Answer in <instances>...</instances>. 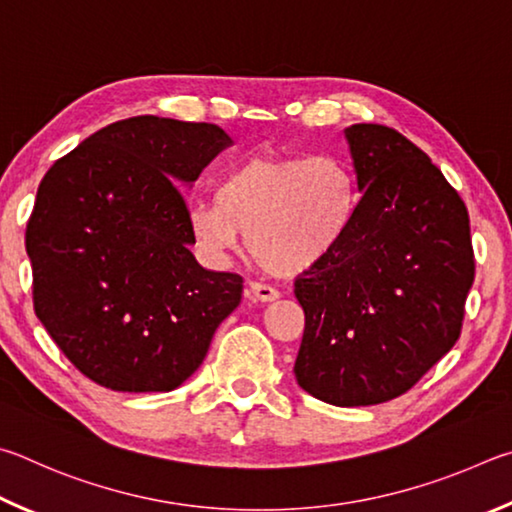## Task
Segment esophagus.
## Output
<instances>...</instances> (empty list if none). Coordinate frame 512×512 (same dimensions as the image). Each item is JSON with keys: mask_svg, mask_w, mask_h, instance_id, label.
<instances>
[{"mask_svg": "<svg viewBox=\"0 0 512 512\" xmlns=\"http://www.w3.org/2000/svg\"><path fill=\"white\" fill-rule=\"evenodd\" d=\"M245 297L251 299V301H256V303H272V301L279 299V292L270 288V285L249 283L247 290H245Z\"/></svg>", "mask_w": 512, "mask_h": 512, "instance_id": "1", "label": "esophagus"}]
</instances>
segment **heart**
<instances>
[{
    "label": "heart",
    "mask_w": 512,
    "mask_h": 512,
    "mask_svg": "<svg viewBox=\"0 0 512 512\" xmlns=\"http://www.w3.org/2000/svg\"><path fill=\"white\" fill-rule=\"evenodd\" d=\"M360 200L342 159L256 155L218 179L213 200L188 209V229L215 258L236 251L245 233L251 258L265 272L303 276L344 245Z\"/></svg>",
    "instance_id": "heart-1"
}]
</instances>
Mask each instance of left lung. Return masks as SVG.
<instances>
[{"mask_svg":"<svg viewBox=\"0 0 512 512\" xmlns=\"http://www.w3.org/2000/svg\"><path fill=\"white\" fill-rule=\"evenodd\" d=\"M362 200L337 254L294 281L306 312L294 375L337 407L402 396L461 335L470 218L432 159L375 123L344 130Z\"/></svg>","mask_w":512,"mask_h":512,"instance_id":"obj_1","label":"left lung"}]
</instances>
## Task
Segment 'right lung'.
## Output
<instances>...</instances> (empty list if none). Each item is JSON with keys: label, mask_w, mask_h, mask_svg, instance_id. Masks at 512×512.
I'll return each instance as SVG.
<instances>
[{"label": "right lung", "mask_w": 512, "mask_h": 512, "mask_svg": "<svg viewBox=\"0 0 512 512\" xmlns=\"http://www.w3.org/2000/svg\"><path fill=\"white\" fill-rule=\"evenodd\" d=\"M213 123L132 116L53 164L26 224L33 308L67 360L112 391H173L200 369L242 279L195 261L180 186L231 146Z\"/></svg>", "instance_id": "add662e5"}]
</instances>
